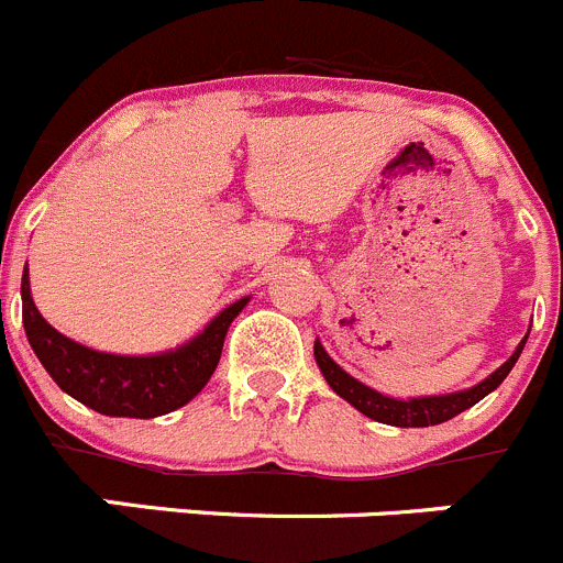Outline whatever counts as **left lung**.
I'll return each instance as SVG.
<instances>
[{
  "label": "left lung",
  "instance_id": "8db88e82",
  "mask_svg": "<svg viewBox=\"0 0 563 563\" xmlns=\"http://www.w3.org/2000/svg\"><path fill=\"white\" fill-rule=\"evenodd\" d=\"M525 341H528V335L519 341V346L514 350L511 358H508L500 369L492 372L486 380L477 383V386L466 388V391L439 394V397H413V400H394V397H386V394L364 386V383L355 380L353 375H346V372L324 353V346L319 344V341L313 344V355H317V364L319 369H322L324 380L330 383V388H333L339 397H344L350 406L358 408L364 417L383 424H394V428H428V424H441L448 422V419L459 417L461 411H466V408H472L475 402H481L488 391H495V388L506 380L508 372L514 369V364H517Z\"/></svg>",
  "mask_w": 563,
  "mask_h": 563
}]
</instances>
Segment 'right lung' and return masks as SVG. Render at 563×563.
I'll return each instance as SVG.
<instances>
[{
    "instance_id": "1",
    "label": "right lung",
    "mask_w": 563,
    "mask_h": 563,
    "mask_svg": "<svg viewBox=\"0 0 563 563\" xmlns=\"http://www.w3.org/2000/svg\"><path fill=\"white\" fill-rule=\"evenodd\" d=\"M250 299L224 308L197 339L161 355H110L57 333L38 313L30 294V275H21V319L33 353L52 380L104 417L152 419L191 402L222 358L230 322Z\"/></svg>"
}]
</instances>
